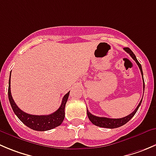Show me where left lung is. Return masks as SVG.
<instances>
[{"label":"left lung","mask_w":156,"mask_h":156,"mask_svg":"<svg viewBox=\"0 0 156 156\" xmlns=\"http://www.w3.org/2000/svg\"><path fill=\"white\" fill-rule=\"evenodd\" d=\"M123 49H124V50L126 51L127 53L129 54V55L132 57L134 61L136 62V64L138 65L139 68H140V72H141V74H142V75H143V69H142L141 64H140V63L138 62V60H137L135 54L132 52V50H131L129 48L126 47V48H123ZM143 81H144V79H143ZM143 90H145V83L144 82H143ZM142 101H143V98H142V100L140 101L139 105L137 106V107L135 109V110H134L133 113H131L130 114H129L128 116H125V117H123V118L112 119V118H107V117H100V116H94V115L91 114V113H90V112L87 110V116H88L89 120H90V121L93 124L96 125V126H100V127L114 129V128L120 127V126L126 124L127 122H129V120L133 118V116L136 114V111L138 110L139 107H140V104H141V103H142Z\"/></svg>","instance_id":"1"}]
</instances>
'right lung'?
I'll return each instance as SVG.
<instances>
[{"label": "right lung", "mask_w": 156, "mask_h": 156, "mask_svg": "<svg viewBox=\"0 0 156 156\" xmlns=\"http://www.w3.org/2000/svg\"><path fill=\"white\" fill-rule=\"evenodd\" d=\"M11 75V72H10ZM70 92V91H69ZM69 92H68L62 98L61 106L54 113L49 115H32L25 113L21 110L16 106L12 98L11 92H10V75L9 78V87H8V98L10 104L15 114L20 119L23 123L30 129L36 131H46L49 129H54L57 126H60L64 120L65 118V107L66 102L69 98Z\"/></svg>", "instance_id": "add662e5"}]
</instances>
